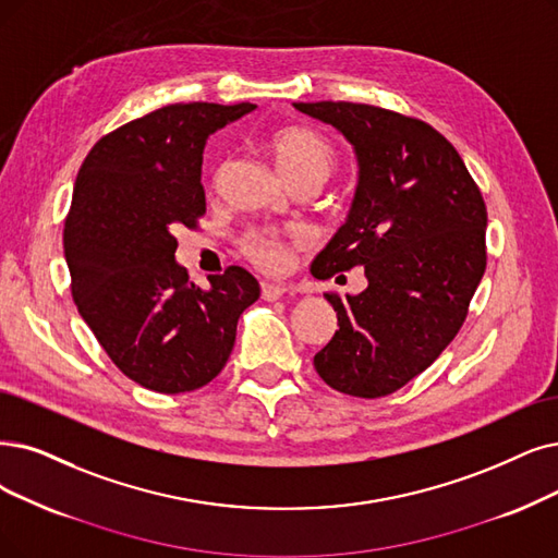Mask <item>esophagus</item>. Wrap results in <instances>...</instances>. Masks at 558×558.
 Segmentation results:
<instances>
[{
  "label": "esophagus",
  "mask_w": 558,
  "mask_h": 558,
  "mask_svg": "<svg viewBox=\"0 0 558 558\" xmlns=\"http://www.w3.org/2000/svg\"><path fill=\"white\" fill-rule=\"evenodd\" d=\"M286 295V288L279 283H260V298L265 302H277Z\"/></svg>",
  "instance_id": "esophagus-1"
}]
</instances>
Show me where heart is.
<instances>
[{
  "label": "heart",
  "instance_id": "b5f03b06",
  "mask_svg": "<svg viewBox=\"0 0 558 558\" xmlns=\"http://www.w3.org/2000/svg\"><path fill=\"white\" fill-rule=\"evenodd\" d=\"M275 162L293 185L316 183L320 185L333 167V148L318 132L291 125L279 130L270 140ZM225 169L221 165L217 175ZM240 254L258 270L267 275L283 272L293 260V252L304 247L300 233H275V231H247L238 240Z\"/></svg>",
  "mask_w": 558,
  "mask_h": 558
}]
</instances>
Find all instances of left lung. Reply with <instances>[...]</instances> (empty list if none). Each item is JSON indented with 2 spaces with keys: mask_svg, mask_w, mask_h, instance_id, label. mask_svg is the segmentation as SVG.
Returning <instances> with one entry per match:
<instances>
[{
  "mask_svg": "<svg viewBox=\"0 0 558 558\" xmlns=\"http://www.w3.org/2000/svg\"><path fill=\"white\" fill-rule=\"evenodd\" d=\"M354 146L348 221L311 265L318 279L364 265L360 295L327 291L339 331L314 356L341 393L380 398L426 371L460 331L487 265L483 194L426 121L362 102H295Z\"/></svg>",
  "mask_w": 558,
  "mask_h": 558,
  "instance_id": "left-lung-1",
  "label": "left lung"
}]
</instances>
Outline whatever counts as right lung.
I'll return each mask as SVG.
<instances>
[{"instance_id":"1","label":"right lung","mask_w":558,"mask_h":558,"mask_svg":"<svg viewBox=\"0 0 558 558\" xmlns=\"http://www.w3.org/2000/svg\"><path fill=\"white\" fill-rule=\"evenodd\" d=\"M252 102H175L107 132L80 167L63 254L80 316L117 368L158 393L208 385L260 288L244 267L202 291L175 263V229L206 215L202 162L215 130Z\"/></svg>"}]
</instances>
